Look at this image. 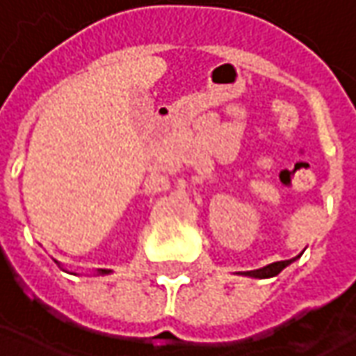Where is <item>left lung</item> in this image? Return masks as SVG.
Instances as JSON below:
<instances>
[{
    "label": "left lung",
    "mask_w": 356,
    "mask_h": 356,
    "mask_svg": "<svg viewBox=\"0 0 356 356\" xmlns=\"http://www.w3.org/2000/svg\"><path fill=\"white\" fill-rule=\"evenodd\" d=\"M293 259H285V261H275V264H269V266L261 267V269H253V271H245V275H252V277H273L277 275L283 267H287Z\"/></svg>",
    "instance_id": "8db88e82"
}]
</instances>
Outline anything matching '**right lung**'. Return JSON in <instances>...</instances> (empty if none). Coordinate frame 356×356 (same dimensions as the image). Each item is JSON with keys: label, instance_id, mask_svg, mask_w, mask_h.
<instances>
[{"label": "right lung", "instance_id": "add662e5", "mask_svg": "<svg viewBox=\"0 0 356 356\" xmlns=\"http://www.w3.org/2000/svg\"><path fill=\"white\" fill-rule=\"evenodd\" d=\"M103 273H106V271H104V269H103Z\"/></svg>", "mask_w": 356, "mask_h": 356}]
</instances>
